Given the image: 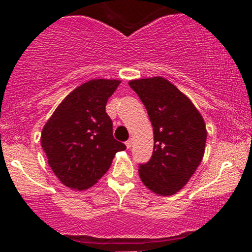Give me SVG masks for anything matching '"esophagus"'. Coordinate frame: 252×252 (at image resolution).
<instances>
[{
  "label": "esophagus",
  "mask_w": 252,
  "mask_h": 252,
  "mask_svg": "<svg viewBox=\"0 0 252 252\" xmlns=\"http://www.w3.org/2000/svg\"><path fill=\"white\" fill-rule=\"evenodd\" d=\"M131 144H132V140H130V138H129V140L126 142V148H130V147H131Z\"/></svg>",
  "instance_id": "obj_1"
}]
</instances>
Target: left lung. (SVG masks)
I'll return each instance as SVG.
<instances>
[{
    "label": "left lung",
    "mask_w": 252,
    "mask_h": 252,
    "mask_svg": "<svg viewBox=\"0 0 252 252\" xmlns=\"http://www.w3.org/2000/svg\"><path fill=\"white\" fill-rule=\"evenodd\" d=\"M146 106L154 150L138 174L144 186L158 195L179 192L200 164L207 131L204 118L185 94L162 77L129 82Z\"/></svg>",
    "instance_id": "1"
}]
</instances>
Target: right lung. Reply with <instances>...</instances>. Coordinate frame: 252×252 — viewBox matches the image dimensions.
Segmentation results:
<instances>
[{"instance_id":"add662e5","label":"right lung","mask_w":252,"mask_h":252,"mask_svg":"<svg viewBox=\"0 0 252 252\" xmlns=\"http://www.w3.org/2000/svg\"><path fill=\"white\" fill-rule=\"evenodd\" d=\"M121 80L92 79L70 92L47 121L41 147L62 184L83 190L108 172L117 152L126 148L112 136L105 112Z\"/></svg>"}]
</instances>
